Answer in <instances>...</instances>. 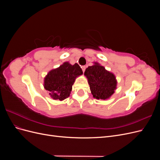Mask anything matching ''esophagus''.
<instances>
[{"instance_id": "34e87169", "label": "esophagus", "mask_w": 160, "mask_h": 160, "mask_svg": "<svg viewBox=\"0 0 160 160\" xmlns=\"http://www.w3.org/2000/svg\"><path fill=\"white\" fill-rule=\"evenodd\" d=\"M81 69H82V70H83V72H84L85 69H86V67L85 66H82L81 67Z\"/></svg>"}]
</instances>
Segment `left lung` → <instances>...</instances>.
Segmentation results:
<instances>
[{"instance_id":"left-lung-1","label":"left lung","mask_w":160,"mask_h":160,"mask_svg":"<svg viewBox=\"0 0 160 160\" xmlns=\"http://www.w3.org/2000/svg\"><path fill=\"white\" fill-rule=\"evenodd\" d=\"M88 79L90 90L97 99H107L112 95L117 87V80L113 73L105 69L98 62L89 66L84 72Z\"/></svg>"}]
</instances>
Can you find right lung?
<instances>
[{
    "label": "right lung",
    "instance_id": "add662e5",
    "mask_svg": "<svg viewBox=\"0 0 160 160\" xmlns=\"http://www.w3.org/2000/svg\"><path fill=\"white\" fill-rule=\"evenodd\" d=\"M83 74L80 66L65 62L59 67L50 71L45 77L44 88L53 99L64 100L69 97L76 77Z\"/></svg>",
    "mask_w": 160,
    "mask_h": 160
}]
</instances>
